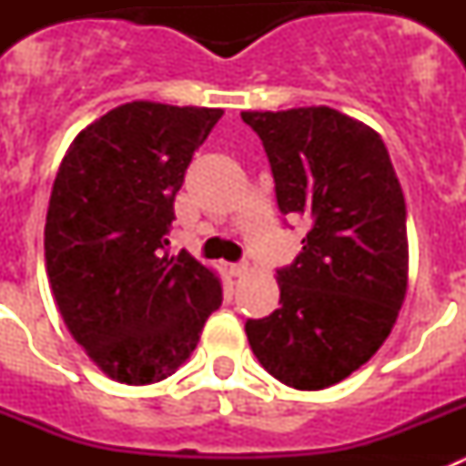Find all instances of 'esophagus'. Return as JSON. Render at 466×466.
Wrapping results in <instances>:
<instances>
[{
  "mask_svg": "<svg viewBox=\"0 0 466 466\" xmlns=\"http://www.w3.org/2000/svg\"><path fill=\"white\" fill-rule=\"evenodd\" d=\"M249 273V263L247 261H238L230 263V275H236V278H242V275Z\"/></svg>",
  "mask_w": 466,
  "mask_h": 466,
  "instance_id": "obj_1",
  "label": "esophagus"
}]
</instances>
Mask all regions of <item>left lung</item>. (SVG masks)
<instances>
[{
  "label": "left lung",
  "instance_id": "1",
  "mask_svg": "<svg viewBox=\"0 0 466 466\" xmlns=\"http://www.w3.org/2000/svg\"><path fill=\"white\" fill-rule=\"evenodd\" d=\"M261 137L284 217L310 230L278 270L279 308L247 319L273 378L324 390L371 360L397 322L409 282L406 203L376 130L331 106L242 111Z\"/></svg>",
  "mask_w": 466,
  "mask_h": 466
}]
</instances>
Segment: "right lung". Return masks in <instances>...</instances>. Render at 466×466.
Wrapping results in <instances>:
<instances>
[{
	"mask_svg": "<svg viewBox=\"0 0 466 466\" xmlns=\"http://www.w3.org/2000/svg\"><path fill=\"white\" fill-rule=\"evenodd\" d=\"M221 109L127 102L76 135L48 203L46 273L74 340L111 380L149 385L191 357L219 278L170 257L175 196Z\"/></svg>",
	"mask_w": 466,
	"mask_h": 466,
	"instance_id": "obj_1",
	"label": "right lung"
}]
</instances>
